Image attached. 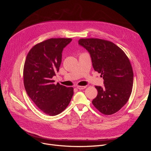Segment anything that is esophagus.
I'll return each mask as SVG.
<instances>
[{"mask_svg":"<svg viewBox=\"0 0 151 151\" xmlns=\"http://www.w3.org/2000/svg\"><path fill=\"white\" fill-rule=\"evenodd\" d=\"M86 88V86H76V88L78 89H80V90H81V89H85Z\"/></svg>","mask_w":151,"mask_h":151,"instance_id":"esophagus-1","label":"esophagus"}]
</instances>
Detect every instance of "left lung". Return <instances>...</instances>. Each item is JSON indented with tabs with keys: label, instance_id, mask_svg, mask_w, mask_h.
I'll return each instance as SVG.
<instances>
[{
	"label": "left lung",
	"instance_id": "8db88e82",
	"mask_svg": "<svg viewBox=\"0 0 151 151\" xmlns=\"http://www.w3.org/2000/svg\"><path fill=\"white\" fill-rule=\"evenodd\" d=\"M78 44L91 55L95 71L101 73L104 86H96L97 96L92 104L105 115L117 112L127 102L133 81L130 62L125 52L111 42L99 38H81Z\"/></svg>",
	"mask_w": 151,
	"mask_h": 151
}]
</instances>
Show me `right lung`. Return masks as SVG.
I'll return each mask as SVG.
<instances>
[{
    "mask_svg": "<svg viewBox=\"0 0 151 151\" xmlns=\"http://www.w3.org/2000/svg\"><path fill=\"white\" fill-rule=\"evenodd\" d=\"M71 38H50L33 46L24 66V84L28 96L42 112L50 116L62 113L71 101L73 88L52 78L59 70L62 52Z\"/></svg>",
    "mask_w": 151,
    "mask_h": 151,
    "instance_id": "right-lung-1",
    "label": "right lung"
}]
</instances>
